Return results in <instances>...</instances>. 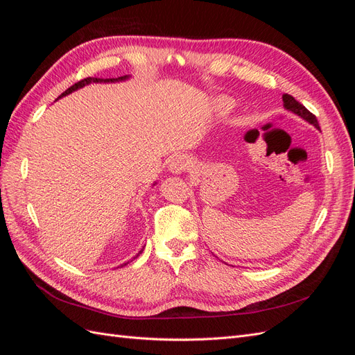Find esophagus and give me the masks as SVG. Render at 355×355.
<instances>
[{
  "label": "esophagus",
  "instance_id": "esophagus-1",
  "mask_svg": "<svg viewBox=\"0 0 355 355\" xmlns=\"http://www.w3.org/2000/svg\"><path fill=\"white\" fill-rule=\"evenodd\" d=\"M191 166V158L188 155H178L173 159H171L170 164V171L173 173H184Z\"/></svg>",
  "mask_w": 355,
  "mask_h": 355
}]
</instances>
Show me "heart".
Wrapping results in <instances>:
<instances>
[{"instance_id": "heart-1", "label": "heart", "mask_w": 355, "mask_h": 355, "mask_svg": "<svg viewBox=\"0 0 355 355\" xmlns=\"http://www.w3.org/2000/svg\"><path fill=\"white\" fill-rule=\"evenodd\" d=\"M219 110H222V111H227L228 110V102L227 101H219Z\"/></svg>"}]
</instances>
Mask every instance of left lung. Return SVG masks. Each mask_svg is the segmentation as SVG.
Returning <instances> with one entry per match:
<instances>
[{"mask_svg": "<svg viewBox=\"0 0 355 355\" xmlns=\"http://www.w3.org/2000/svg\"><path fill=\"white\" fill-rule=\"evenodd\" d=\"M283 102H284V108H286V110L297 114L300 118H304V120H306L308 123H311L313 125H315L317 128H320L315 115H314L313 112H309L302 103H299V102L293 98V96H290V94H287V93L283 94Z\"/></svg>", "mask_w": 355, "mask_h": 355, "instance_id": "left-lung-1", "label": "left lung"}]
</instances>
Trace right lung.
Returning a JSON list of instances; mask_svg holds the SVG:
<instances>
[{
	"label": "right lung",
	"instance_id": "add662e5",
	"mask_svg": "<svg viewBox=\"0 0 355 355\" xmlns=\"http://www.w3.org/2000/svg\"><path fill=\"white\" fill-rule=\"evenodd\" d=\"M127 78V75H124V77H118V78H96V77H87V78H84V80H80L78 83H75L73 85H71V87L68 89V90H65L63 92L62 94H60V98L62 96H67V94H69V93H72V92H75V90H78V89H81V87H84V85H87V84H90V83H114V81H123V80H125ZM139 253H142V252H139ZM125 265V263H124Z\"/></svg>",
	"mask_w": 355,
	"mask_h": 355
}]
</instances>
